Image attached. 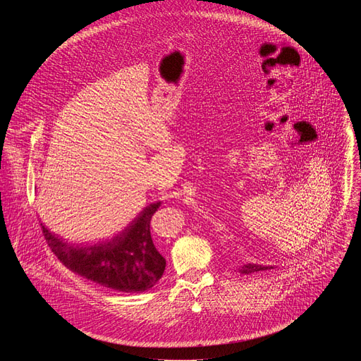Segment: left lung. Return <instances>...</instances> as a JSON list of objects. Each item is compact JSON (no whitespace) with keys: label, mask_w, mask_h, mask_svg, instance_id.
Listing matches in <instances>:
<instances>
[{"label":"left lung","mask_w":361,"mask_h":361,"mask_svg":"<svg viewBox=\"0 0 361 361\" xmlns=\"http://www.w3.org/2000/svg\"><path fill=\"white\" fill-rule=\"evenodd\" d=\"M270 269H273V267L271 266H262V264L250 263V264H244L243 267H240L238 273L244 274V276H248V274H252V273H257V271H264V270H270Z\"/></svg>","instance_id":"8db88e82"}]
</instances>
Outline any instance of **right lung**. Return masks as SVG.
<instances>
[{"label":"right lung","instance_id":"add662e5","mask_svg":"<svg viewBox=\"0 0 361 361\" xmlns=\"http://www.w3.org/2000/svg\"><path fill=\"white\" fill-rule=\"evenodd\" d=\"M160 207L152 202L111 240L73 245L42 226L45 240L59 260L73 273L121 293L152 288L166 270V259L151 238L149 221Z\"/></svg>","mask_w":361,"mask_h":361}]
</instances>
